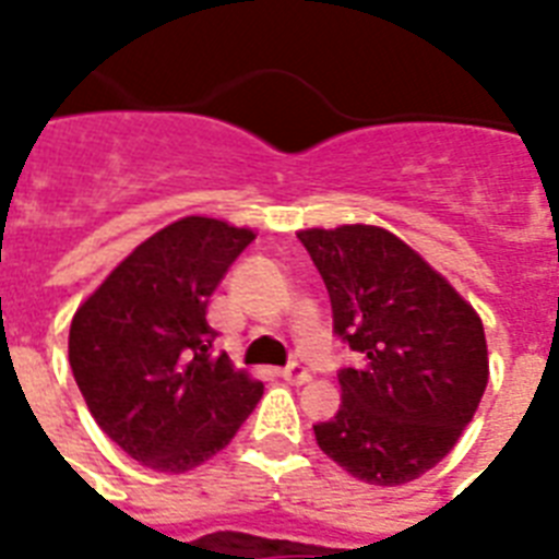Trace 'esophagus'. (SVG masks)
<instances>
[{
  "instance_id": "esophagus-1",
  "label": "esophagus",
  "mask_w": 559,
  "mask_h": 559,
  "mask_svg": "<svg viewBox=\"0 0 559 559\" xmlns=\"http://www.w3.org/2000/svg\"><path fill=\"white\" fill-rule=\"evenodd\" d=\"M281 377H284L289 385H305V382H310V373H307V368L298 366V362H293V366L284 368V371H281Z\"/></svg>"
}]
</instances>
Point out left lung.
<instances>
[{
  "mask_svg": "<svg viewBox=\"0 0 559 559\" xmlns=\"http://www.w3.org/2000/svg\"><path fill=\"white\" fill-rule=\"evenodd\" d=\"M362 362L342 368V406L313 426L319 450L366 485L397 487L459 443L487 389L485 324L459 289L389 228H301Z\"/></svg>",
  "mask_w": 559,
  "mask_h": 559,
  "instance_id": "8db88e82",
  "label": "left lung"
}]
</instances>
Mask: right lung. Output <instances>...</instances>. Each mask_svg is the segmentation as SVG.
Returning a JSON list of instances; mask_svg holds the SVG:
<instances>
[{
	"label": "right lung",
	"mask_w": 559,
	"mask_h": 559,
	"mask_svg": "<svg viewBox=\"0 0 559 559\" xmlns=\"http://www.w3.org/2000/svg\"><path fill=\"white\" fill-rule=\"evenodd\" d=\"M252 228L191 214L139 243L69 331V366L95 424L142 467L179 476L226 450L263 382L211 357L209 298Z\"/></svg>",
	"instance_id": "add662e5"
}]
</instances>
